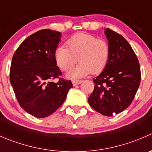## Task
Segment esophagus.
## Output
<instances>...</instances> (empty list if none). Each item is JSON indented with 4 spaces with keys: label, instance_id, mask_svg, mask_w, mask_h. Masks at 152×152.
Listing matches in <instances>:
<instances>
[{
    "label": "esophagus",
    "instance_id": "obj_1",
    "mask_svg": "<svg viewBox=\"0 0 152 152\" xmlns=\"http://www.w3.org/2000/svg\"><path fill=\"white\" fill-rule=\"evenodd\" d=\"M82 82V80H77V79H76V80L73 81V85L76 86L77 85H79V84H81Z\"/></svg>",
    "mask_w": 152,
    "mask_h": 152
}]
</instances>
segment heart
Listing matches in <instances>:
<instances>
[{
    "label": "heart",
    "mask_w": 152,
    "mask_h": 152,
    "mask_svg": "<svg viewBox=\"0 0 152 152\" xmlns=\"http://www.w3.org/2000/svg\"><path fill=\"white\" fill-rule=\"evenodd\" d=\"M66 45L59 46L54 52L57 65L64 71L70 70L76 62H80L68 73L69 77L79 78L92 73H101L107 66L110 55L108 42L98 39L90 34L78 33L66 41Z\"/></svg>",
    "instance_id": "heart-1"
}]
</instances>
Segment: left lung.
<instances>
[{"mask_svg": "<svg viewBox=\"0 0 152 152\" xmlns=\"http://www.w3.org/2000/svg\"><path fill=\"white\" fill-rule=\"evenodd\" d=\"M105 34L110 47L108 63L93 79L94 90L88 99L90 105L106 116L118 114L132 102L141 79L137 56L126 39L110 28Z\"/></svg>", "mask_w": 152, "mask_h": 152, "instance_id": "1", "label": "left lung"}]
</instances>
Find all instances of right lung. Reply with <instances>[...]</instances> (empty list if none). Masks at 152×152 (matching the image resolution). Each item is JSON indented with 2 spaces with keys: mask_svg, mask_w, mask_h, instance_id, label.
Masks as SVG:
<instances>
[{
  "mask_svg": "<svg viewBox=\"0 0 152 152\" xmlns=\"http://www.w3.org/2000/svg\"><path fill=\"white\" fill-rule=\"evenodd\" d=\"M61 33L42 29L27 37L12 57L10 82L20 107L31 115L45 118L54 113L65 102L70 80L59 78L54 52ZM59 78L55 83L53 80Z\"/></svg>",
  "mask_w": 152,
  "mask_h": 152,
  "instance_id": "add662e5",
  "label": "right lung"
}]
</instances>
